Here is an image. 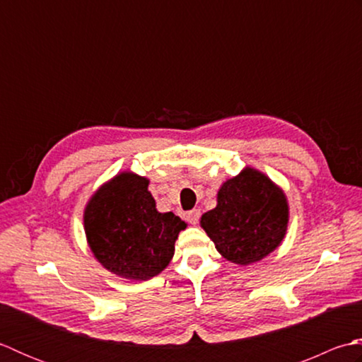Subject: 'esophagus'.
<instances>
[{
	"instance_id": "obj_1",
	"label": "esophagus",
	"mask_w": 362,
	"mask_h": 362,
	"mask_svg": "<svg viewBox=\"0 0 362 362\" xmlns=\"http://www.w3.org/2000/svg\"><path fill=\"white\" fill-rule=\"evenodd\" d=\"M199 219H201V210L194 209V210H191V211L187 213V221L189 222V224H193V226L197 224Z\"/></svg>"
}]
</instances>
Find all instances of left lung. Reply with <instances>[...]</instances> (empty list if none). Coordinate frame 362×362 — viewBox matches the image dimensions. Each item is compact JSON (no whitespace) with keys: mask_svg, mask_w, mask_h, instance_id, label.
Instances as JSON below:
<instances>
[{"mask_svg":"<svg viewBox=\"0 0 362 362\" xmlns=\"http://www.w3.org/2000/svg\"><path fill=\"white\" fill-rule=\"evenodd\" d=\"M201 224L222 257L236 264L255 263L286 233V197L264 174L245 168L221 187L216 209L206 211Z\"/></svg>","mask_w":362,"mask_h":362,"instance_id":"obj_1","label":"left lung"}]
</instances>
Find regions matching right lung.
<instances>
[{
    "mask_svg": "<svg viewBox=\"0 0 362 362\" xmlns=\"http://www.w3.org/2000/svg\"><path fill=\"white\" fill-rule=\"evenodd\" d=\"M149 182L122 173L88 202L83 224L91 250L105 269L129 280H149L168 266L187 227L174 213H158Z\"/></svg>",
    "mask_w": 362,
    "mask_h": 362,
    "instance_id": "right-lung-1",
    "label": "right lung"
}]
</instances>
